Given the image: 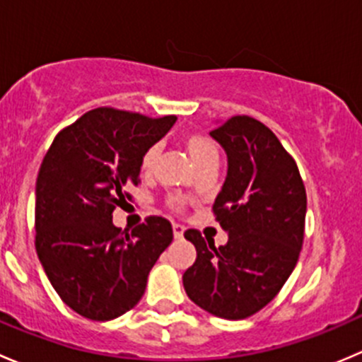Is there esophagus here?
Returning a JSON list of instances; mask_svg holds the SVG:
<instances>
[{
    "instance_id": "34e87169",
    "label": "esophagus",
    "mask_w": 362,
    "mask_h": 362,
    "mask_svg": "<svg viewBox=\"0 0 362 362\" xmlns=\"http://www.w3.org/2000/svg\"><path fill=\"white\" fill-rule=\"evenodd\" d=\"M184 231H185L184 226L173 224V236H175V238H177V240H180L182 236H184Z\"/></svg>"
}]
</instances>
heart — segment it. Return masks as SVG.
<instances>
[{
  "label": "heart",
  "mask_w": 362,
  "mask_h": 362,
  "mask_svg": "<svg viewBox=\"0 0 362 362\" xmlns=\"http://www.w3.org/2000/svg\"><path fill=\"white\" fill-rule=\"evenodd\" d=\"M185 148H187V154L191 156L192 163L198 168L204 166L206 163H211V160H218V151L215 147V144L211 140H208L206 136H202V134H189L184 140ZM160 154L159 145H151L147 151L141 156V168L145 171H152L158 164ZM175 204H180V199H173Z\"/></svg>",
  "instance_id": "1"
}]
</instances>
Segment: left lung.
Here are the masks:
<instances>
[{
  "mask_svg": "<svg viewBox=\"0 0 362 362\" xmlns=\"http://www.w3.org/2000/svg\"><path fill=\"white\" fill-rule=\"evenodd\" d=\"M210 136L228 156V175L214 211L228 243L184 233L196 261L184 289L204 312L240 320L264 308L293 273L303 245L306 192L279 138L247 115L215 122Z\"/></svg>",
  "mask_w": 362,
  "mask_h": 362,
  "instance_id": "8db88e82",
  "label": "left lung"
}]
</instances>
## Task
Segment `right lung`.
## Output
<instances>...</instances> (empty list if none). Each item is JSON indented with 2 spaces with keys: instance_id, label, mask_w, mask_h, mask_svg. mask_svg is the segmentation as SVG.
<instances>
[{
  "instance_id": "obj_1",
  "label": "right lung",
  "mask_w": 362,
  "mask_h": 362,
  "mask_svg": "<svg viewBox=\"0 0 362 362\" xmlns=\"http://www.w3.org/2000/svg\"><path fill=\"white\" fill-rule=\"evenodd\" d=\"M177 117L96 108L61 131L36 178V254L59 298L78 315L112 320L141 299L147 276L173 240L171 224L148 217L122 231L112 211L136 185L141 156Z\"/></svg>"
}]
</instances>
